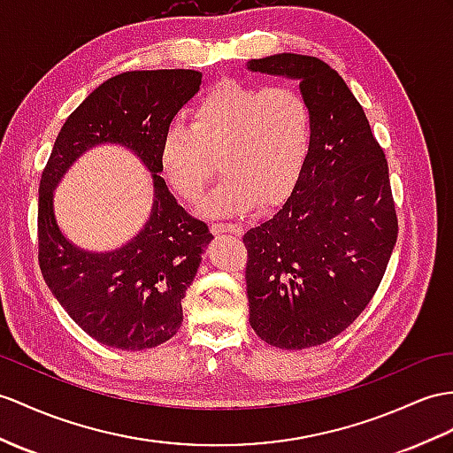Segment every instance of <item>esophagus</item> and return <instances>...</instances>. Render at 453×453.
Wrapping results in <instances>:
<instances>
[{
	"mask_svg": "<svg viewBox=\"0 0 453 453\" xmlns=\"http://www.w3.org/2000/svg\"><path fill=\"white\" fill-rule=\"evenodd\" d=\"M211 233L213 234H234V236H240L242 234V226L238 225H230V223H213L211 225Z\"/></svg>",
	"mask_w": 453,
	"mask_h": 453,
	"instance_id": "obj_1",
	"label": "esophagus"
}]
</instances>
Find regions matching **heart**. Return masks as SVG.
Listing matches in <instances>:
<instances>
[{
    "instance_id": "b5f03b06",
    "label": "heart",
    "mask_w": 453,
    "mask_h": 453,
    "mask_svg": "<svg viewBox=\"0 0 453 453\" xmlns=\"http://www.w3.org/2000/svg\"><path fill=\"white\" fill-rule=\"evenodd\" d=\"M313 117L290 86L225 81L194 107L192 125L173 120L159 140V167L173 190L197 200L217 159L226 174L202 207L211 215L246 213L280 203L300 179L311 150Z\"/></svg>"
}]
</instances>
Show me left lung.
Returning <instances> with one entry per match:
<instances>
[{
    "instance_id": "left-lung-1",
    "label": "left lung",
    "mask_w": 453,
    "mask_h": 453,
    "mask_svg": "<svg viewBox=\"0 0 453 453\" xmlns=\"http://www.w3.org/2000/svg\"><path fill=\"white\" fill-rule=\"evenodd\" d=\"M248 71L300 82L311 150L288 200L244 234L250 325L271 346L325 344L365 310L398 238L388 163L344 79L310 55L277 53Z\"/></svg>"
}]
</instances>
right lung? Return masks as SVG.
Here are the masks:
<instances>
[{
  "instance_id": "add662e5",
  "label": "right lung",
  "mask_w": 453,
  "mask_h": 453,
  "mask_svg": "<svg viewBox=\"0 0 453 453\" xmlns=\"http://www.w3.org/2000/svg\"><path fill=\"white\" fill-rule=\"evenodd\" d=\"M190 69L130 71L88 96L65 120L40 180L38 259L55 300L86 334L117 349L156 348L182 325V300L211 242L203 220L176 203L159 176V140L179 109L200 90ZM117 142L154 179L147 225L109 252L79 249L61 233L52 196L72 163L88 150Z\"/></svg>"
}]
</instances>
